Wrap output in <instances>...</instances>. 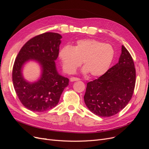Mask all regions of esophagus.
I'll return each mask as SVG.
<instances>
[{
  "label": "esophagus",
  "instance_id": "esophagus-1",
  "mask_svg": "<svg viewBox=\"0 0 149 149\" xmlns=\"http://www.w3.org/2000/svg\"><path fill=\"white\" fill-rule=\"evenodd\" d=\"M80 79L78 78H75V77H71L70 78V81L73 82V81H79Z\"/></svg>",
  "mask_w": 149,
  "mask_h": 149
}]
</instances>
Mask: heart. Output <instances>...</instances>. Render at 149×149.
Returning a JSON list of instances; mask_svg holds the SVG:
<instances>
[{
  "label": "heart",
  "mask_w": 149,
  "mask_h": 149,
  "mask_svg": "<svg viewBox=\"0 0 149 149\" xmlns=\"http://www.w3.org/2000/svg\"><path fill=\"white\" fill-rule=\"evenodd\" d=\"M114 53L110 44L94 39H84L78 40L73 47L65 46L61 48L58 57L66 73H74L83 61V73H89L91 76L97 77L109 70Z\"/></svg>",
  "instance_id": "b5f03b06"
}]
</instances>
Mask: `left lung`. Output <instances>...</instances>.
<instances>
[{
    "label": "left lung",
    "instance_id": "left-lung-1",
    "mask_svg": "<svg viewBox=\"0 0 149 149\" xmlns=\"http://www.w3.org/2000/svg\"><path fill=\"white\" fill-rule=\"evenodd\" d=\"M119 62L103 75L87 83L84 102L93 113L110 117L118 113L131 100L136 84L132 58L122 45Z\"/></svg>",
    "mask_w": 149,
    "mask_h": 149
}]
</instances>
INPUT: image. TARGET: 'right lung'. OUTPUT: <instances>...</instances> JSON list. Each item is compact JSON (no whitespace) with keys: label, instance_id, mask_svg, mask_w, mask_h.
Segmentation results:
<instances>
[{"label":"right lung","instance_id":"obj_1","mask_svg":"<svg viewBox=\"0 0 149 149\" xmlns=\"http://www.w3.org/2000/svg\"><path fill=\"white\" fill-rule=\"evenodd\" d=\"M61 38L53 32L40 34L29 40L18 53L12 70L13 84L20 101L29 110L41 112L52 109L68 86L69 79L58 74L55 62ZM31 59L42 68L41 76L34 83L26 81L22 74L23 65Z\"/></svg>","mask_w":149,"mask_h":149}]
</instances>
